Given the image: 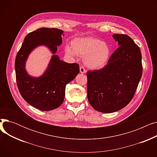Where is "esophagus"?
<instances>
[{
  "label": "esophagus",
  "mask_w": 157,
  "mask_h": 157,
  "mask_svg": "<svg viewBox=\"0 0 157 157\" xmlns=\"http://www.w3.org/2000/svg\"><path fill=\"white\" fill-rule=\"evenodd\" d=\"M79 70H80V72L82 74H84L86 72V71L85 70V69L84 68V67H83V66H81V67H79Z\"/></svg>",
  "instance_id": "esophagus-1"
}]
</instances>
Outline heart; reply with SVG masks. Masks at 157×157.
<instances>
[{
	"label": "heart",
	"mask_w": 157,
	"mask_h": 157,
	"mask_svg": "<svg viewBox=\"0 0 157 157\" xmlns=\"http://www.w3.org/2000/svg\"><path fill=\"white\" fill-rule=\"evenodd\" d=\"M65 52L72 57L77 55L84 56L83 62L88 68L98 69L108 63L111 49L109 45L104 41L95 37H86L74 39L72 46H65Z\"/></svg>",
	"instance_id": "obj_1"
}]
</instances>
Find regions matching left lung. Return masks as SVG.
Listing matches in <instances>:
<instances>
[{
    "label": "left lung",
    "instance_id": "obj_1",
    "mask_svg": "<svg viewBox=\"0 0 157 157\" xmlns=\"http://www.w3.org/2000/svg\"><path fill=\"white\" fill-rule=\"evenodd\" d=\"M119 47L105 67L87 72V97L94 109L113 113L125 107L133 98L141 78L143 66L139 46L129 36H113Z\"/></svg>",
    "mask_w": 157,
    "mask_h": 157
}]
</instances>
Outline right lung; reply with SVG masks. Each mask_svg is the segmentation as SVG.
Masks as SVG:
<instances>
[{
  "mask_svg": "<svg viewBox=\"0 0 157 157\" xmlns=\"http://www.w3.org/2000/svg\"><path fill=\"white\" fill-rule=\"evenodd\" d=\"M63 31L57 29L41 28L25 37L15 59L16 78L19 92L30 105L42 111L55 109L63 103L66 85L79 72V65L60 60L55 55L57 46L62 43ZM43 45L54 54L48 68L38 78L30 76L25 69L28 56L33 49Z\"/></svg>",
  "mask_w": 157,
  "mask_h": 157,
  "instance_id": "right-lung-1",
  "label": "right lung"
}]
</instances>
